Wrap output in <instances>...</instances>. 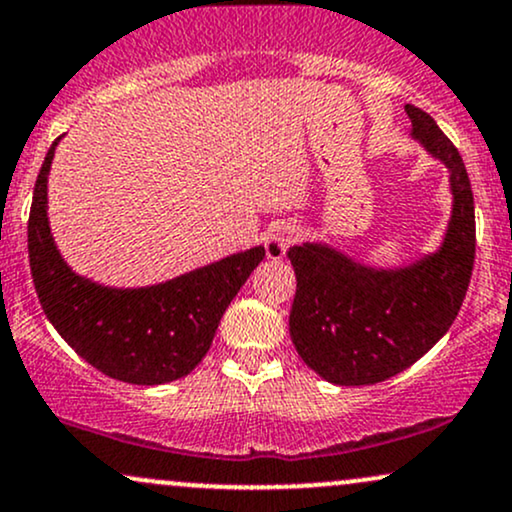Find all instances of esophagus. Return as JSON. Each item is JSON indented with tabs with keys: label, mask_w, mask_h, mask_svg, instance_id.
I'll return each mask as SVG.
<instances>
[{
	"label": "esophagus",
	"mask_w": 512,
	"mask_h": 512,
	"mask_svg": "<svg viewBox=\"0 0 512 512\" xmlns=\"http://www.w3.org/2000/svg\"><path fill=\"white\" fill-rule=\"evenodd\" d=\"M298 238H301V233H298V228L291 226V223H281V226H276L267 238L269 260H281V257L286 255V250H289Z\"/></svg>",
	"instance_id": "1"
}]
</instances>
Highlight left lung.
I'll list each match as a JSON object with an SVG mask.
<instances>
[{"label": "left lung", "mask_w": 512, "mask_h": 512, "mask_svg": "<svg viewBox=\"0 0 512 512\" xmlns=\"http://www.w3.org/2000/svg\"><path fill=\"white\" fill-rule=\"evenodd\" d=\"M414 139L450 170L452 219L443 248L411 267L370 269L327 245H296L289 330L298 356L334 385H373L402 373L450 330L477 252L472 182L460 151L431 115L404 105Z\"/></svg>", "instance_id": "left-lung-1"}]
</instances>
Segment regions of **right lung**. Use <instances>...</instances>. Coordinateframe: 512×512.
I'll use <instances>...</instances> for the list:
<instances>
[{
  "instance_id": "1",
  "label": "right lung",
  "mask_w": 512,
  "mask_h": 512,
  "mask_svg": "<svg viewBox=\"0 0 512 512\" xmlns=\"http://www.w3.org/2000/svg\"><path fill=\"white\" fill-rule=\"evenodd\" d=\"M57 142L35 180L28 260L40 305L62 339L108 378L163 385L207 356L223 313L257 264L252 248L146 289H108L67 267L48 226V173Z\"/></svg>"
}]
</instances>
